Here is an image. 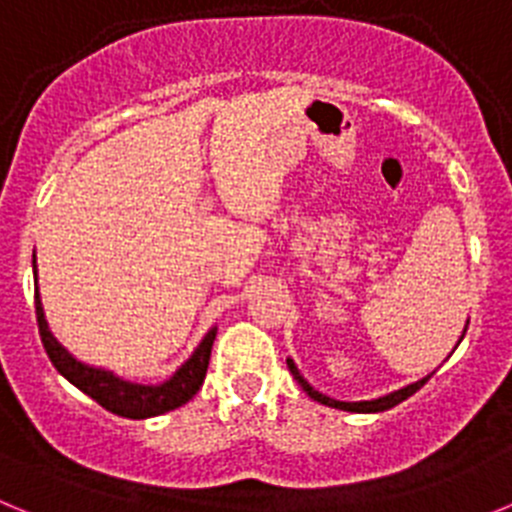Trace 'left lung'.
<instances>
[{
    "label": "left lung",
    "mask_w": 512,
    "mask_h": 512,
    "mask_svg": "<svg viewBox=\"0 0 512 512\" xmlns=\"http://www.w3.org/2000/svg\"><path fill=\"white\" fill-rule=\"evenodd\" d=\"M467 325H469V320H467ZM464 333H467V328H464ZM464 333H461V338H464ZM461 338H459V343H461ZM459 343H456V346H459ZM287 366H289V372H292V377L297 379V384H300L302 390L307 392V397H312V400H315V402H320V405H328V408L346 410V413H382V410H390V408H395V405H400L402 400H408L410 395H415V392H418L420 387H423V384L428 382V379L433 377V372H431V374H428V377L418 379V382L408 384V387H402V390H395V392H390V395L377 397V400L343 402V400H333V397H328V395H323V392H318V390H315V387H312V384L307 382L305 377H302V374H300V369H297V364H295V361H292V359H287Z\"/></svg>",
    "instance_id": "8db88e82"
}]
</instances>
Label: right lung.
<instances>
[{
	"label": "right lung",
	"mask_w": 512,
	"mask_h": 512,
	"mask_svg": "<svg viewBox=\"0 0 512 512\" xmlns=\"http://www.w3.org/2000/svg\"><path fill=\"white\" fill-rule=\"evenodd\" d=\"M33 277H35V315H38V330L40 341H43L45 354L53 361L61 377L69 379L76 390L97 400L104 410L122 415V418H153V415H164L169 410H176L179 405L192 400L197 390L205 382L207 364H210L212 341L217 336V325H212L200 341V346L194 348L189 359L182 366H176V372L166 377L158 384H140L130 382V379L117 377L115 372L104 369V366H92L87 361H79L69 348L61 346L56 336L48 328L45 320L43 302H40L38 292V266L33 261Z\"/></svg>",
	"instance_id": "add662e5"
}]
</instances>
